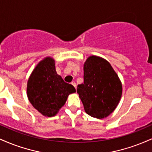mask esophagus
Listing matches in <instances>:
<instances>
[{
    "mask_svg": "<svg viewBox=\"0 0 152 152\" xmlns=\"http://www.w3.org/2000/svg\"><path fill=\"white\" fill-rule=\"evenodd\" d=\"M71 84H72L73 86L75 87V88H76V82L72 81V82H71Z\"/></svg>",
    "mask_w": 152,
    "mask_h": 152,
    "instance_id": "34e87169",
    "label": "esophagus"
}]
</instances>
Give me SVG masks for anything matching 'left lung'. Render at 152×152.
Returning <instances> with one entry per match:
<instances>
[{
    "instance_id": "8db88e82",
    "label": "left lung",
    "mask_w": 152,
    "mask_h": 152,
    "mask_svg": "<svg viewBox=\"0 0 152 152\" xmlns=\"http://www.w3.org/2000/svg\"><path fill=\"white\" fill-rule=\"evenodd\" d=\"M83 83L77 93L86 114L104 118L117 106L122 94L121 82L112 66L105 59L91 56L83 65Z\"/></svg>"
}]
</instances>
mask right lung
I'll return each mask as SVG.
<instances>
[{"instance_id":"right-lung-1","label":"right lung","mask_w":152,"mask_h":152,"mask_svg":"<svg viewBox=\"0 0 152 152\" xmlns=\"http://www.w3.org/2000/svg\"><path fill=\"white\" fill-rule=\"evenodd\" d=\"M76 89L57 74L55 61L46 57L38 63L27 83V96L33 106L45 116H55Z\"/></svg>"}]
</instances>
